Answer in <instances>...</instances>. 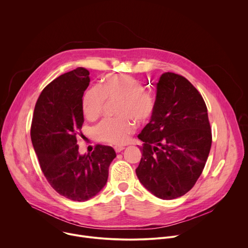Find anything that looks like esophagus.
<instances>
[{
  "instance_id": "esophagus-1",
  "label": "esophagus",
  "mask_w": 248,
  "mask_h": 248,
  "mask_svg": "<svg viewBox=\"0 0 248 248\" xmlns=\"http://www.w3.org/2000/svg\"><path fill=\"white\" fill-rule=\"evenodd\" d=\"M114 149H115V151H116L117 153H120L121 151H123V150L124 149V147H123V146H115Z\"/></svg>"
}]
</instances>
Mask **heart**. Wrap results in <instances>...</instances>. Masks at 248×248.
Listing matches in <instances>:
<instances>
[{"instance_id":"obj_1","label":"heart","mask_w":248,"mask_h":248,"mask_svg":"<svg viewBox=\"0 0 248 248\" xmlns=\"http://www.w3.org/2000/svg\"><path fill=\"white\" fill-rule=\"evenodd\" d=\"M120 100L118 118L105 119L93 129L94 136L104 142L122 145L135 128L132 117L139 123L147 122L155 111V98L145 90L139 80L130 77L111 76L106 78L101 87L87 90L81 102L83 115L89 121L97 119L104 108L105 101Z\"/></svg>"}]
</instances>
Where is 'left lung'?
Wrapping results in <instances>:
<instances>
[{
  "mask_svg": "<svg viewBox=\"0 0 248 248\" xmlns=\"http://www.w3.org/2000/svg\"><path fill=\"white\" fill-rule=\"evenodd\" d=\"M155 111L138 138L143 141L136 175L153 195L181 197L197 182L212 144L206 104L184 77L163 74L156 86Z\"/></svg>",
  "mask_w": 248,
  "mask_h": 248,
  "instance_id": "obj_1",
  "label": "left lung"
}]
</instances>
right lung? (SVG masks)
Segmentation results:
<instances>
[{"instance_id": "1", "label": "right lung", "mask_w": 248, "mask_h": 248, "mask_svg": "<svg viewBox=\"0 0 248 248\" xmlns=\"http://www.w3.org/2000/svg\"><path fill=\"white\" fill-rule=\"evenodd\" d=\"M90 82L89 72L78 67L49 83L35 105L31 141L48 183L61 195L86 201L106 186L116 158L111 146L97 145L80 155L77 133L84 119L81 102Z\"/></svg>"}]
</instances>
